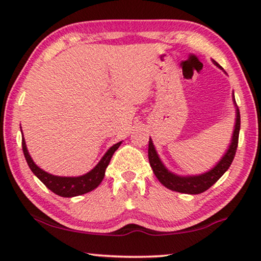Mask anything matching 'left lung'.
<instances>
[{
    "instance_id": "8db88e82",
    "label": "left lung",
    "mask_w": 261,
    "mask_h": 261,
    "mask_svg": "<svg viewBox=\"0 0 261 261\" xmlns=\"http://www.w3.org/2000/svg\"><path fill=\"white\" fill-rule=\"evenodd\" d=\"M218 68L221 67L217 63L215 60H212ZM223 70V69H221ZM233 103L236 107V124H234V130H233L232 139L230 145L226 152L221 157L219 162L215 165V168H212L210 171L201 174H196V176H179L171 172L168 168L163 164V162L159 158L157 151L154 149V145L152 143V139L150 138L149 141V162L151 168L154 173V176L157 177V179L162 182L165 188L172 191L180 192V193H188V194H198L208 190L215 182L223 176L230 168L233 158L236 155L237 147H238V139H239V130H240V114L239 109L237 107L236 99H234V93H233Z\"/></svg>"
}]
</instances>
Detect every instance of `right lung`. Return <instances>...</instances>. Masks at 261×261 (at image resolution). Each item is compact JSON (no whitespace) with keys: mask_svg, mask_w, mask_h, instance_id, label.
<instances>
[{"mask_svg":"<svg viewBox=\"0 0 261 261\" xmlns=\"http://www.w3.org/2000/svg\"><path fill=\"white\" fill-rule=\"evenodd\" d=\"M120 144H122V142L114 144V145L107 151L106 154L103 155L102 159L98 162V164H97L91 171H89L88 173L83 174V176L60 177L45 172L44 170L38 168V166L35 164L33 158L30 157V154L28 152V149H27L24 138H22L23 153H24L25 161L28 163L30 170L33 171L35 176L43 182L50 191H53L54 193L64 198L81 196V194L88 193L92 191V190H95L97 186L102 182L104 174H106V170L108 168L109 163L111 161L112 154H114L115 151L120 146Z\"/></svg>","mask_w":261,"mask_h":261,"instance_id":"right-lung-1","label":"right lung"}]
</instances>
